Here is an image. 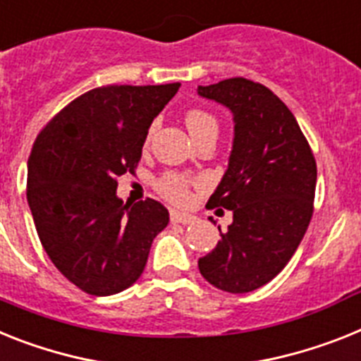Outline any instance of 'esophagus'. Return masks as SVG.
<instances>
[{
  "instance_id": "esophagus-1",
  "label": "esophagus",
  "mask_w": 361,
  "mask_h": 361,
  "mask_svg": "<svg viewBox=\"0 0 361 361\" xmlns=\"http://www.w3.org/2000/svg\"><path fill=\"white\" fill-rule=\"evenodd\" d=\"M171 222L172 224H192L195 222V216H190V214H187V213H180V211H172Z\"/></svg>"
}]
</instances>
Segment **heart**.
<instances>
[{
  "label": "heart",
  "mask_w": 361,
  "mask_h": 361,
  "mask_svg": "<svg viewBox=\"0 0 361 361\" xmlns=\"http://www.w3.org/2000/svg\"><path fill=\"white\" fill-rule=\"evenodd\" d=\"M185 126L189 130V134L196 139L200 135L207 134V132H213L218 130L216 119L213 115L207 114L205 110H198V108H192L185 114ZM161 195L166 196L171 202L176 204H185L189 200V181L185 178H181L178 174H165L157 183Z\"/></svg>",
  "instance_id": "heart-1"
}]
</instances>
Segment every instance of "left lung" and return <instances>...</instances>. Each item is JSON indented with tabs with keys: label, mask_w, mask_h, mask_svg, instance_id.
Wrapping results in <instances>:
<instances>
[{
	"label": "left lung",
	"mask_w": 361,
	"mask_h": 361,
	"mask_svg": "<svg viewBox=\"0 0 361 361\" xmlns=\"http://www.w3.org/2000/svg\"><path fill=\"white\" fill-rule=\"evenodd\" d=\"M198 95L226 106L235 135L227 171L209 207L233 213L231 226L198 260L218 290L247 293L288 264L314 211L317 169L292 111L274 92L247 78L198 86Z\"/></svg>",
	"instance_id": "8db88e82"
}]
</instances>
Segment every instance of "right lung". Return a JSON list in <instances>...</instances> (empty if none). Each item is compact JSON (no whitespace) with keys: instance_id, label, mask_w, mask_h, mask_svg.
Listing matches in <instances>:
<instances>
[{"instance_id":"add662e5","label":"right lung","mask_w":361,"mask_h":361,"mask_svg":"<svg viewBox=\"0 0 361 361\" xmlns=\"http://www.w3.org/2000/svg\"><path fill=\"white\" fill-rule=\"evenodd\" d=\"M180 90L95 87L68 104L36 137L27 163V202L45 253L90 295H114L141 277L157 233L159 202H126L117 178L134 174L148 128Z\"/></svg>"}]
</instances>
